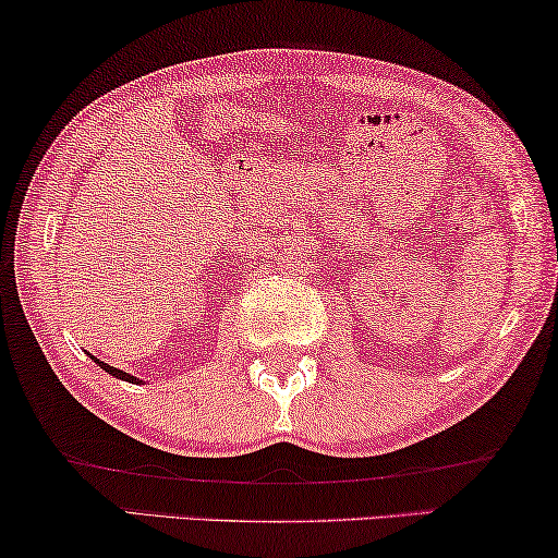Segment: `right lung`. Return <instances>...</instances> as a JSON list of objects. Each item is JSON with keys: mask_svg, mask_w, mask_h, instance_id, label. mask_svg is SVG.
<instances>
[{"mask_svg": "<svg viewBox=\"0 0 558 558\" xmlns=\"http://www.w3.org/2000/svg\"><path fill=\"white\" fill-rule=\"evenodd\" d=\"M93 361H96V364H98L100 368H104V372H108L111 376H116V379H123V381H131V384H136V381H138L136 376L125 374V372H121V368H116V366H111V364H104V361L96 359V356H93Z\"/></svg>", "mask_w": 558, "mask_h": 558, "instance_id": "add662e5", "label": "right lung"}]
</instances>
